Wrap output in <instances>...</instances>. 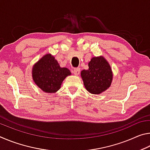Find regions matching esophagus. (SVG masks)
<instances>
[{
    "mask_svg": "<svg viewBox=\"0 0 150 150\" xmlns=\"http://www.w3.org/2000/svg\"><path fill=\"white\" fill-rule=\"evenodd\" d=\"M73 74H74L75 75H79V73H80V69H79V68H75V69H73Z\"/></svg>",
    "mask_w": 150,
    "mask_h": 150,
    "instance_id": "1",
    "label": "esophagus"
}]
</instances>
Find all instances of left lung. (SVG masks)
I'll return each instance as SVG.
<instances>
[{"label": "left lung", "instance_id": "left-lung-1", "mask_svg": "<svg viewBox=\"0 0 150 150\" xmlns=\"http://www.w3.org/2000/svg\"><path fill=\"white\" fill-rule=\"evenodd\" d=\"M81 75L86 89L96 95L107 89L112 80L110 66L102 56L93 57L88 63V69L83 70Z\"/></svg>", "mask_w": 150, "mask_h": 150}]
</instances>
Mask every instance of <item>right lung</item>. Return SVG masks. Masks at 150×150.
Returning <instances> with one entry per match:
<instances>
[{"label": "right lung", "mask_w": 150, "mask_h": 150, "mask_svg": "<svg viewBox=\"0 0 150 150\" xmlns=\"http://www.w3.org/2000/svg\"><path fill=\"white\" fill-rule=\"evenodd\" d=\"M71 75L67 68H62L51 54L44 55L33 67L34 82L45 93H54L59 89L63 81Z\"/></svg>", "instance_id": "1"}]
</instances>
